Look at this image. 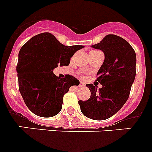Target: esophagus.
<instances>
[{
  "label": "esophagus",
  "instance_id": "1",
  "mask_svg": "<svg viewBox=\"0 0 152 152\" xmlns=\"http://www.w3.org/2000/svg\"><path fill=\"white\" fill-rule=\"evenodd\" d=\"M79 86L80 87H82V88H85V87H86V84L84 83V82H80V84H79Z\"/></svg>",
  "mask_w": 152,
  "mask_h": 152
}]
</instances>
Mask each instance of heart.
<instances>
[{"instance_id": "b5f03b06", "label": "heart", "mask_w": 152, "mask_h": 152, "mask_svg": "<svg viewBox=\"0 0 152 152\" xmlns=\"http://www.w3.org/2000/svg\"><path fill=\"white\" fill-rule=\"evenodd\" d=\"M96 52H97V51H94V50H93V51H91V52H90V53H96Z\"/></svg>"}]
</instances>
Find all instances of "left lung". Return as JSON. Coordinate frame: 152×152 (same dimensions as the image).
<instances>
[{"label":"left lung","mask_w":152,"mask_h":152,"mask_svg":"<svg viewBox=\"0 0 152 152\" xmlns=\"http://www.w3.org/2000/svg\"><path fill=\"white\" fill-rule=\"evenodd\" d=\"M92 48L104 53V61L96 75L102 88L97 91L96 85H86L90 98L78 104L85 116L100 121L116 114L127 101L135 79L137 56L129 43L117 35H107Z\"/></svg>","instance_id":"left-lung-1"}]
</instances>
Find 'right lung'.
<instances>
[{
	"label": "right lung",
	"instance_id": "add662e5",
	"mask_svg": "<svg viewBox=\"0 0 152 152\" xmlns=\"http://www.w3.org/2000/svg\"><path fill=\"white\" fill-rule=\"evenodd\" d=\"M83 45L66 46L50 33L30 38L21 48L16 66L19 88L27 107L37 116L53 117L62 109L63 98L79 81L70 75L58 77L53 70L67 66Z\"/></svg>",
	"mask_w": 152,
	"mask_h": 152
}]
</instances>
